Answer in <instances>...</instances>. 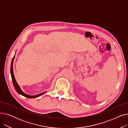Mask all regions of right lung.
<instances>
[{
    "instance_id": "1",
    "label": "right lung",
    "mask_w": 128,
    "mask_h": 128,
    "mask_svg": "<svg viewBox=\"0 0 128 128\" xmlns=\"http://www.w3.org/2000/svg\"><path fill=\"white\" fill-rule=\"evenodd\" d=\"M14 57L15 56H14V57L13 58H12V62H11V68H10V72H11V78H12V82H13V86H14V88L16 90V91H17V92L18 93H19L20 94H21L26 98H37V97H39V96L42 95L43 94H44V93H46V92H42V93H40L39 94H37V95H36V96H30V95H28V94H26V93H25L24 92H23L21 88H20V86H18V84L17 82H16V80L15 79V77H14V74H13V60H14Z\"/></svg>"
}]
</instances>
